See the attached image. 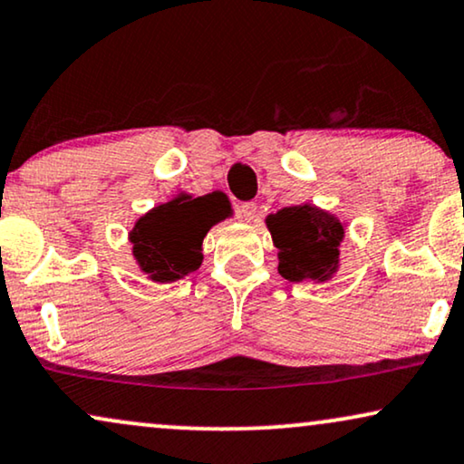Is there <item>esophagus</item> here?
<instances>
[{"instance_id":"obj_1","label":"esophagus","mask_w":464,"mask_h":464,"mask_svg":"<svg viewBox=\"0 0 464 464\" xmlns=\"http://www.w3.org/2000/svg\"><path fill=\"white\" fill-rule=\"evenodd\" d=\"M256 203L255 201H246V203H239L237 212L242 216L244 222H255L256 220Z\"/></svg>"}]
</instances>
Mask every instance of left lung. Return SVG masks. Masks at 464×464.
<instances>
[{
    "instance_id": "left-lung-1",
    "label": "left lung",
    "mask_w": 464,
    "mask_h": 464,
    "mask_svg": "<svg viewBox=\"0 0 464 464\" xmlns=\"http://www.w3.org/2000/svg\"><path fill=\"white\" fill-rule=\"evenodd\" d=\"M267 228L280 250L277 271L288 282H324L335 274L343 239V225L335 216L304 203L267 216Z\"/></svg>"
}]
</instances>
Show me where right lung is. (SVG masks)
Here are the masks:
<instances>
[{"label": "right lung", "mask_w": 464, "mask_h": 464, "mask_svg": "<svg viewBox=\"0 0 464 464\" xmlns=\"http://www.w3.org/2000/svg\"><path fill=\"white\" fill-rule=\"evenodd\" d=\"M231 214L227 197L180 195L174 201L154 208L135 222L131 231L133 256L154 282L180 280L199 269L201 244L216 222Z\"/></svg>", "instance_id": "right-lung-1"}]
</instances>
